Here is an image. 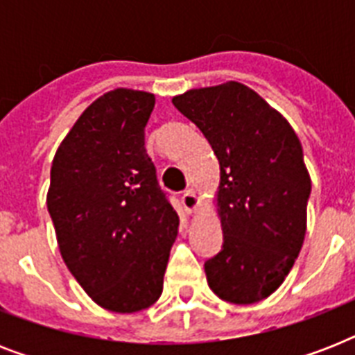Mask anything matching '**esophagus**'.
<instances>
[{
  "instance_id": "34e87169",
  "label": "esophagus",
  "mask_w": 355,
  "mask_h": 355,
  "mask_svg": "<svg viewBox=\"0 0 355 355\" xmlns=\"http://www.w3.org/2000/svg\"><path fill=\"white\" fill-rule=\"evenodd\" d=\"M182 205L184 210L188 211V214H193V211H197V208L200 206L199 195L195 193V191H191V189H188V191L182 195Z\"/></svg>"
}]
</instances>
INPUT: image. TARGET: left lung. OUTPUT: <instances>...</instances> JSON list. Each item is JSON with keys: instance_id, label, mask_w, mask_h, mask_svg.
Returning <instances> with one entry per match:
<instances>
[{"instance_id": "obj_1", "label": "left lung", "mask_w": 355, "mask_h": 355, "mask_svg": "<svg viewBox=\"0 0 355 355\" xmlns=\"http://www.w3.org/2000/svg\"><path fill=\"white\" fill-rule=\"evenodd\" d=\"M216 153L214 197L225 243L205 263L208 286L232 304H254L284 284L302 248L311 178L284 116L252 88L228 80L173 97Z\"/></svg>"}]
</instances>
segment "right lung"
<instances>
[{"mask_svg": "<svg viewBox=\"0 0 355 355\" xmlns=\"http://www.w3.org/2000/svg\"><path fill=\"white\" fill-rule=\"evenodd\" d=\"M149 92L116 88L75 121L51 164L47 210L64 263L86 295L116 313L160 298L178 216L145 150Z\"/></svg>", "mask_w": 355, "mask_h": 355, "instance_id": "obj_1", "label": "right lung"}]
</instances>
